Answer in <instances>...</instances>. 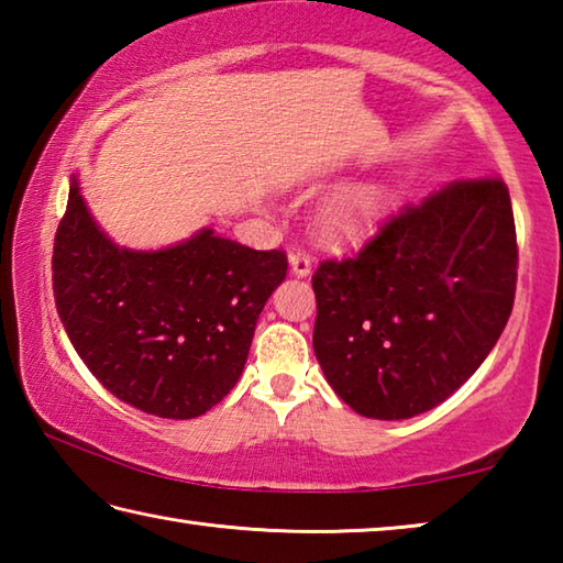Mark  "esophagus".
Returning a JSON list of instances; mask_svg holds the SVG:
<instances>
[{"label": "esophagus", "instance_id": "obj_1", "mask_svg": "<svg viewBox=\"0 0 563 563\" xmlns=\"http://www.w3.org/2000/svg\"><path fill=\"white\" fill-rule=\"evenodd\" d=\"M288 261H290V271L298 275V278H308L312 273V258L305 251H292Z\"/></svg>", "mask_w": 563, "mask_h": 563}]
</instances>
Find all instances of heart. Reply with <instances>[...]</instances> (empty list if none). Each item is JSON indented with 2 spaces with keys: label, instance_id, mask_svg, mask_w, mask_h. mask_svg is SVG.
Returning a JSON list of instances; mask_svg holds the SVG:
<instances>
[{
  "label": "heart",
  "instance_id": "obj_1",
  "mask_svg": "<svg viewBox=\"0 0 563 563\" xmlns=\"http://www.w3.org/2000/svg\"><path fill=\"white\" fill-rule=\"evenodd\" d=\"M379 213V198L369 188H350L345 194L322 208L320 228L332 241H347L357 238L375 223Z\"/></svg>",
  "mask_w": 563,
  "mask_h": 563
}]
</instances>
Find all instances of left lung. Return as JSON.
<instances>
[{
  "instance_id": "obj_1",
  "label": "left lung",
  "mask_w": 563,
  "mask_h": 563,
  "mask_svg": "<svg viewBox=\"0 0 563 563\" xmlns=\"http://www.w3.org/2000/svg\"><path fill=\"white\" fill-rule=\"evenodd\" d=\"M517 225L499 176L452 180L389 216L357 253L322 261L312 347L362 417L444 402L497 345L517 292Z\"/></svg>"
}]
</instances>
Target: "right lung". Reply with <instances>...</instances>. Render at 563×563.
<instances>
[{
  "label": "right lung",
  "mask_w": 563,
  "mask_h": 563,
  "mask_svg": "<svg viewBox=\"0 0 563 563\" xmlns=\"http://www.w3.org/2000/svg\"><path fill=\"white\" fill-rule=\"evenodd\" d=\"M285 273L283 251L208 228L166 251L113 245L76 180L52 255L56 312L84 365L121 402L166 419L206 415L231 393Z\"/></svg>",
  "instance_id": "add662e5"
}]
</instances>
